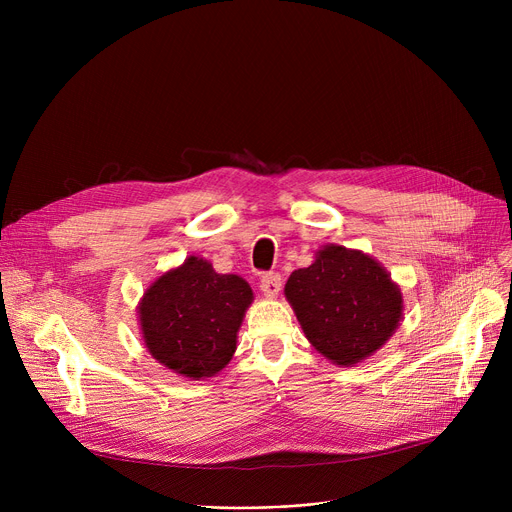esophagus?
I'll list each match as a JSON object with an SVG mask.
<instances>
[{
	"mask_svg": "<svg viewBox=\"0 0 512 512\" xmlns=\"http://www.w3.org/2000/svg\"><path fill=\"white\" fill-rule=\"evenodd\" d=\"M259 288L265 294V297H276L282 288V278L276 272H267L259 280Z\"/></svg>",
	"mask_w": 512,
	"mask_h": 512,
	"instance_id": "obj_1",
	"label": "esophagus"
}]
</instances>
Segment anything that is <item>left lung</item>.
Instances as JSON below:
<instances>
[{
  "label": "left lung",
  "instance_id": "1",
  "mask_svg": "<svg viewBox=\"0 0 512 512\" xmlns=\"http://www.w3.org/2000/svg\"><path fill=\"white\" fill-rule=\"evenodd\" d=\"M301 328L336 365H355L392 336L402 294L384 267L361 251L324 247L284 288Z\"/></svg>",
  "mask_w": 512,
  "mask_h": 512
}]
</instances>
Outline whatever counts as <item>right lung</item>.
<instances>
[{
	"mask_svg": "<svg viewBox=\"0 0 512 512\" xmlns=\"http://www.w3.org/2000/svg\"><path fill=\"white\" fill-rule=\"evenodd\" d=\"M251 301L245 280L188 257L145 292L139 317L149 353L184 378H211L232 359Z\"/></svg>",
	"mask_w": 512,
	"mask_h": 512,
	"instance_id": "right-lung-1",
	"label": "right lung"
}]
</instances>
